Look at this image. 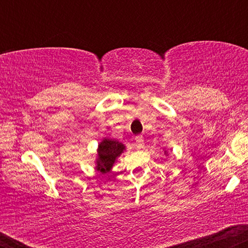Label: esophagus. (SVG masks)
<instances>
[{"instance_id": "1", "label": "esophagus", "mask_w": 248, "mask_h": 248, "mask_svg": "<svg viewBox=\"0 0 248 248\" xmlns=\"http://www.w3.org/2000/svg\"><path fill=\"white\" fill-rule=\"evenodd\" d=\"M135 141H136V144H138V146L140 148L144 146V140H143V136H142V135H136L135 136Z\"/></svg>"}]
</instances>
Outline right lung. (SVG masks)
Wrapping results in <instances>:
<instances>
[{
	"instance_id": "obj_1",
	"label": "right lung",
	"mask_w": 248,
	"mask_h": 248,
	"mask_svg": "<svg viewBox=\"0 0 248 248\" xmlns=\"http://www.w3.org/2000/svg\"><path fill=\"white\" fill-rule=\"evenodd\" d=\"M124 150V146L121 142L112 139H105L100 142L98 148V160H96V169L102 173L110 171L116 158Z\"/></svg>"
}]
</instances>
